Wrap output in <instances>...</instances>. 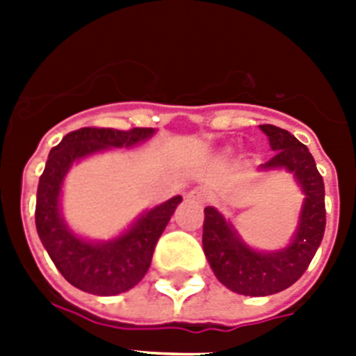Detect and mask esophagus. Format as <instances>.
Instances as JSON below:
<instances>
[{
	"label": "esophagus",
	"instance_id": "34e87169",
	"mask_svg": "<svg viewBox=\"0 0 356 356\" xmlns=\"http://www.w3.org/2000/svg\"><path fill=\"white\" fill-rule=\"evenodd\" d=\"M187 200H191V201H207V194L203 193V191H191V193L187 194Z\"/></svg>",
	"mask_w": 356,
	"mask_h": 356
}]
</instances>
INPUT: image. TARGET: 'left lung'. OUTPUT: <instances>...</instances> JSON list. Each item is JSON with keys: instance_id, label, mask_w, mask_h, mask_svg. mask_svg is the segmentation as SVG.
Masks as SVG:
<instances>
[{"instance_id": "left-lung-1", "label": "left lung", "mask_w": 356, "mask_h": 356, "mask_svg": "<svg viewBox=\"0 0 356 356\" xmlns=\"http://www.w3.org/2000/svg\"><path fill=\"white\" fill-rule=\"evenodd\" d=\"M260 130L275 155L259 169L291 172L305 197L291 241L275 251L250 246L216 207L205 209L203 251L210 269L226 289L242 296H271L296 284L312 262L326 226L325 184L308 147L273 124H262Z\"/></svg>"}]
</instances>
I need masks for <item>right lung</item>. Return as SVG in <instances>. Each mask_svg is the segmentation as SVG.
Returning a JSON list of instances; mask_svg holds the SVG:
<instances>
[{
	"label": "right lung",
	"mask_w": 356,
	"mask_h": 356,
	"mask_svg": "<svg viewBox=\"0 0 356 356\" xmlns=\"http://www.w3.org/2000/svg\"><path fill=\"white\" fill-rule=\"evenodd\" d=\"M156 134L155 128H80L49 151L37 188L35 226L49 259L69 284L89 294L115 296L139 284L147 273L156 241L181 196L144 210L127 229L108 241H92L72 232L62 213V187L69 169L87 156L134 147Z\"/></svg>",
	"instance_id": "add662e5"
}]
</instances>
